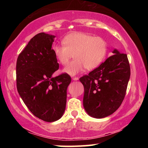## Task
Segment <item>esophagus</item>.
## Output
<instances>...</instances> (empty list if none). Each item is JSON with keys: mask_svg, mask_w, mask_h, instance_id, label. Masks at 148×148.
<instances>
[{"mask_svg": "<svg viewBox=\"0 0 148 148\" xmlns=\"http://www.w3.org/2000/svg\"><path fill=\"white\" fill-rule=\"evenodd\" d=\"M72 79L74 81H77L79 79V77H73Z\"/></svg>", "mask_w": 148, "mask_h": 148, "instance_id": "esophagus-1", "label": "esophagus"}]
</instances>
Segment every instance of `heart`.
I'll return each instance as SVG.
<instances>
[{"label":"heart","instance_id":"b5f03b06","mask_svg":"<svg viewBox=\"0 0 148 148\" xmlns=\"http://www.w3.org/2000/svg\"><path fill=\"white\" fill-rule=\"evenodd\" d=\"M62 45L53 46L56 58L65 65L72 58L75 59L64 68L70 75L82 72L85 69H93L100 65L107 52V43L104 38L84 32H73L64 36Z\"/></svg>","mask_w":148,"mask_h":148}]
</instances>
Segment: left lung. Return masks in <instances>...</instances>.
I'll return each mask as SVG.
<instances>
[{"label": "left lung", "instance_id": "obj_1", "mask_svg": "<svg viewBox=\"0 0 148 148\" xmlns=\"http://www.w3.org/2000/svg\"><path fill=\"white\" fill-rule=\"evenodd\" d=\"M98 67L79 79L84 87V107L97 119L112 114L124 100L130 78V65L126 54L114 50Z\"/></svg>", "mask_w": 148, "mask_h": 148}]
</instances>
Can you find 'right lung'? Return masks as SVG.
<instances>
[{"label": "right lung", "mask_w": 148, "mask_h": 148, "mask_svg": "<svg viewBox=\"0 0 148 148\" xmlns=\"http://www.w3.org/2000/svg\"><path fill=\"white\" fill-rule=\"evenodd\" d=\"M55 36L38 34L19 54L16 81L19 96L34 116L46 122L61 118L65 110L66 90L71 82L66 73L52 77L59 64L52 45Z\"/></svg>", "instance_id": "1"}]
</instances>
